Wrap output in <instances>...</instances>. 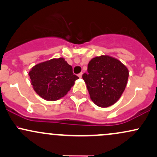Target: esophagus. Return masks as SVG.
Returning <instances> with one entry per match:
<instances>
[{"mask_svg": "<svg viewBox=\"0 0 157 157\" xmlns=\"http://www.w3.org/2000/svg\"><path fill=\"white\" fill-rule=\"evenodd\" d=\"M82 73H80L78 75V77H80V78H81V77H82Z\"/></svg>", "mask_w": 157, "mask_h": 157, "instance_id": "34e87169", "label": "esophagus"}]
</instances>
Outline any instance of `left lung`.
Returning <instances> with one entry per match:
<instances>
[{"instance_id": "obj_1", "label": "left lung", "mask_w": 157, "mask_h": 157, "mask_svg": "<svg viewBox=\"0 0 157 157\" xmlns=\"http://www.w3.org/2000/svg\"><path fill=\"white\" fill-rule=\"evenodd\" d=\"M128 76V69L120 60L109 55H101L89 61L88 73L82 75V79L95 105L107 108L120 98Z\"/></svg>"}]
</instances>
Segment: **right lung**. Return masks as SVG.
<instances>
[{
  "label": "right lung",
  "instance_id": "1",
  "mask_svg": "<svg viewBox=\"0 0 157 157\" xmlns=\"http://www.w3.org/2000/svg\"><path fill=\"white\" fill-rule=\"evenodd\" d=\"M31 84L40 97L48 101L63 97L79 79L64 58H53L40 63L29 72Z\"/></svg>",
  "mask_w": 157,
  "mask_h": 157
}]
</instances>
